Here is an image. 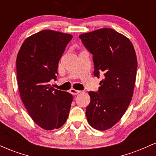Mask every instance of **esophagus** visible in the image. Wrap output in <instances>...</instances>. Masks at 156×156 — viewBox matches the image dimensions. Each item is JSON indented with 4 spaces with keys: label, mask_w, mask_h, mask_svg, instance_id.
Instances as JSON below:
<instances>
[{
    "label": "esophagus",
    "mask_w": 156,
    "mask_h": 156,
    "mask_svg": "<svg viewBox=\"0 0 156 156\" xmlns=\"http://www.w3.org/2000/svg\"><path fill=\"white\" fill-rule=\"evenodd\" d=\"M80 92H81V91L76 90V89H70V93L71 94H73V95H77V94H79V93H80Z\"/></svg>",
    "instance_id": "34e87169"
}]
</instances>
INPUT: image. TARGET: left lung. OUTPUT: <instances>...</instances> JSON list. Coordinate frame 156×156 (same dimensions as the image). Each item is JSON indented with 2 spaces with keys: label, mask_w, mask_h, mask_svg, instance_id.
Returning <instances> with one entry per match:
<instances>
[{
  "label": "left lung",
  "mask_w": 156,
  "mask_h": 156,
  "mask_svg": "<svg viewBox=\"0 0 156 156\" xmlns=\"http://www.w3.org/2000/svg\"><path fill=\"white\" fill-rule=\"evenodd\" d=\"M93 55L94 76L104 78L98 92H89L90 103L86 108L89 124L105 130L119 122L133 94L137 58L129 39L112 28H101L79 36Z\"/></svg>",
  "instance_id": "1"
}]
</instances>
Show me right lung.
Listing matches in <instances>:
<instances>
[{"instance_id": "1", "label": "right lung", "mask_w": 156, "mask_h": 156, "mask_svg": "<svg viewBox=\"0 0 156 156\" xmlns=\"http://www.w3.org/2000/svg\"><path fill=\"white\" fill-rule=\"evenodd\" d=\"M73 36L43 30L24 41L16 61L17 83L23 104L34 122L44 130L61 128L67 121L73 95L55 89L58 64Z\"/></svg>"}]
</instances>
